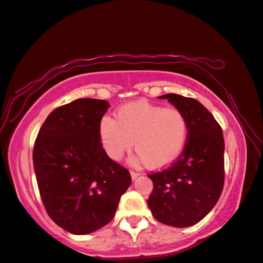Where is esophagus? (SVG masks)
I'll list each match as a JSON object with an SVG mask.
<instances>
[{
  "label": "esophagus",
  "mask_w": 263,
  "mask_h": 263,
  "mask_svg": "<svg viewBox=\"0 0 263 263\" xmlns=\"http://www.w3.org/2000/svg\"><path fill=\"white\" fill-rule=\"evenodd\" d=\"M130 174H131L132 180H136L137 177L140 175V173H139V172H135V171H130Z\"/></svg>",
  "instance_id": "1"
}]
</instances>
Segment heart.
Here are the masks:
<instances>
[{"instance_id":"obj_1","label":"heart","mask_w":263,"mask_h":263,"mask_svg":"<svg viewBox=\"0 0 263 263\" xmlns=\"http://www.w3.org/2000/svg\"><path fill=\"white\" fill-rule=\"evenodd\" d=\"M99 131L109 158L121 160L135 140L138 159L149 168L159 169L169 166L181 155L188 136V123L177 108L137 101L116 111L115 121L102 118Z\"/></svg>"}]
</instances>
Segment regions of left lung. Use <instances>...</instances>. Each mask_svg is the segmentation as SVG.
Segmentation results:
<instances>
[{
	"label": "left lung",
	"mask_w": 263,
	"mask_h": 263,
	"mask_svg": "<svg viewBox=\"0 0 263 263\" xmlns=\"http://www.w3.org/2000/svg\"><path fill=\"white\" fill-rule=\"evenodd\" d=\"M181 110L188 123L184 148L168 168L151 173L152 215L162 224L188 228L202 220L224 188V137L219 124L197 100L177 94L160 96Z\"/></svg>",
	"instance_id": "obj_1"
}]
</instances>
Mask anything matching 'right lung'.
Listing matches in <instances>:
<instances>
[{"instance_id":"obj_1","label":"right lung","mask_w":263,"mask_h":263,"mask_svg":"<svg viewBox=\"0 0 263 263\" xmlns=\"http://www.w3.org/2000/svg\"><path fill=\"white\" fill-rule=\"evenodd\" d=\"M110 104L79 99L48 115L33 146V167L47 215L73 234L109 224L131 184L126 168L111 160L100 139Z\"/></svg>"}]
</instances>
